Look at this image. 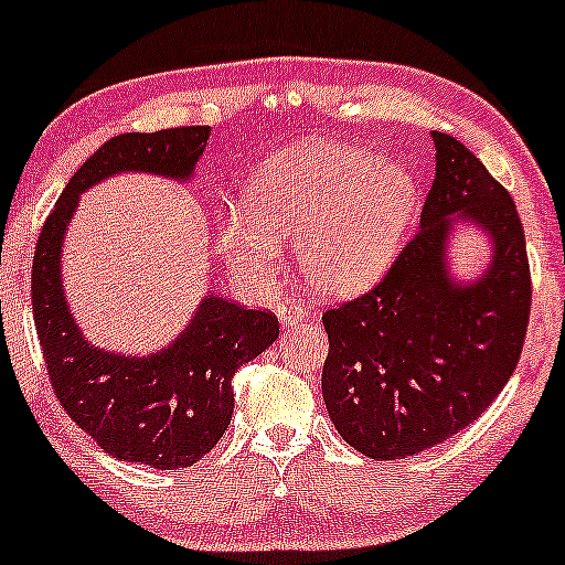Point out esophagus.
I'll use <instances>...</instances> for the list:
<instances>
[{"label": "esophagus", "instance_id": "1", "mask_svg": "<svg viewBox=\"0 0 565 565\" xmlns=\"http://www.w3.org/2000/svg\"><path fill=\"white\" fill-rule=\"evenodd\" d=\"M276 316L284 326H297L305 321V316H308V312H305V308L297 300H284V302H278Z\"/></svg>", "mask_w": 565, "mask_h": 565}]
</instances>
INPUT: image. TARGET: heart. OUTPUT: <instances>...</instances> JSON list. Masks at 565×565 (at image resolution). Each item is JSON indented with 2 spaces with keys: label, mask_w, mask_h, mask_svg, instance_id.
<instances>
[{
  "label": "heart",
  "mask_w": 565,
  "mask_h": 565,
  "mask_svg": "<svg viewBox=\"0 0 565 565\" xmlns=\"http://www.w3.org/2000/svg\"><path fill=\"white\" fill-rule=\"evenodd\" d=\"M249 213L221 226V249L239 270L270 278L278 242H297L310 289L350 297L382 278L420 207L416 173L371 149L297 141L257 171Z\"/></svg>",
  "instance_id": "obj_1"
}]
</instances>
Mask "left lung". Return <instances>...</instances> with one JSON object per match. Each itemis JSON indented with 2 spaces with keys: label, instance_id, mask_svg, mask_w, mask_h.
Listing matches in <instances>:
<instances>
[{
  "label": "left lung",
  "instance_id": "8db88e82",
  "mask_svg": "<svg viewBox=\"0 0 565 565\" xmlns=\"http://www.w3.org/2000/svg\"><path fill=\"white\" fill-rule=\"evenodd\" d=\"M437 175L420 231L371 289L323 316V403L350 447L373 460L429 450L473 424L513 376L532 278L505 186L450 134L431 131ZM458 225L490 244L471 279L451 270Z\"/></svg>",
  "mask_w": 565,
  "mask_h": 565
}]
</instances>
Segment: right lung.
Instances as JSON below:
<instances>
[{
  "label": "right lung",
  "instance_id": "obj_1",
  "mask_svg": "<svg viewBox=\"0 0 565 565\" xmlns=\"http://www.w3.org/2000/svg\"><path fill=\"white\" fill-rule=\"evenodd\" d=\"M210 126L120 134L78 168L36 242L31 302L46 371L67 416L113 458L173 471L217 445L234 413V373L276 342L278 321L207 291L168 348L126 355L88 342L63 287V242L81 194L118 173L192 181Z\"/></svg>",
  "mask_w": 565,
  "mask_h": 565
}]
</instances>
